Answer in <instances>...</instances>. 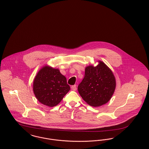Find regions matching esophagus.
Here are the masks:
<instances>
[{"label": "esophagus", "instance_id": "34e87169", "mask_svg": "<svg viewBox=\"0 0 149 149\" xmlns=\"http://www.w3.org/2000/svg\"><path fill=\"white\" fill-rule=\"evenodd\" d=\"M71 88V89H72L73 91H76V90H77V86H76V85L72 86Z\"/></svg>", "mask_w": 149, "mask_h": 149}]
</instances>
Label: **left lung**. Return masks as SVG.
Returning <instances> with one entry per match:
<instances>
[{
  "label": "left lung",
  "mask_w": 149,
  "mask_h": 149,
  "mask_svg": "<svg viewBox=\"0 0 149 149\" xmlns=\"http://www.w3.org/2000/svg\"><path fill=\"white\" fill-rule=\"evenodd\" d=\"M96 66L89 65L78 90L88 105L98 107L108 102L114 94L116 80L111 70L104 62L98 61Z\"/></svg>",
  "instance_id": "8db88e82"
}]
</instances>
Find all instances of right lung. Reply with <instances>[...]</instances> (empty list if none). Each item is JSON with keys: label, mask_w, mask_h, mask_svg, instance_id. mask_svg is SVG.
Wrapping results in <instances>:
<instances>
[{"label": "right lung", "mask_w": 149, "mask_h": 149, "mask_svg": "<svg viewBox=\"0 0 149 149\" xmlns=\"http://www.w3.org/2000/svg\"><path fill=\"white\" fill-rule=\"evenodd\" d=\"M70 89L66 77L59 69L48 65L39 70L33 81V92L37 100L51 107L58 105Z\"/></svg>", "instance_id": "right-lung-1"}]
</instances>
